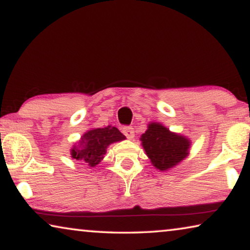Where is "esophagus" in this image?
I'll list each match as a JSON object with an SVG mask.
<instances>
[{"label":"esophagus","mask_w":250,"mask_h":250,"mask_svg":"<svg viewBox=\"0 0 250 250\" xmlns=\"http://www.w3.org/2000/svg\"><path fill=\"white\" fill-rule=\"evenodd\" d=\"M122 132L125 133V136L128 139H133V137H135V130H133L132 126H124Z\"/></svg>","instance_id":"34e87169"}]
</instances>
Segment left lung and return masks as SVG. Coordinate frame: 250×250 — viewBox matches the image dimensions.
I'll list each match as a JSON object with an SVG mask.
<instances>
[{
    "mask_svg": "<svg viewBox=\"0 0 250 250\" xmlns=\"http://www.w3.org/2000/svg\"><path fill=\"white\" fill-rule=\"evenodd\" d=\"M146 155L160 171L173 167L189 154L190 140L185 136L171 132L163 125L152 122L140 137Z\"/></svg>",
    "mask_w": 250,
    "mask_h": 250,
    "instance_id": "obj_1",
    "label": "left lung"
}]
</instances>
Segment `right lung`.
I'll list each match as a JSON object with an SVG mask.
<instances>
[{"label": "right lung", "mask_w": 250, "mask_h": 250, "mask_svg": "<svg viewBox=\"0 0 250 250\" xmlns=\"http://www.w3.org/2000/svg\"><path fill=\"white\" fill-rule=\"evenodd\" d=\"M125 139V137L115 126L95 128L87 131L71 148V157L82 161L90 167H96L106 153L108 145Z\"/></svg>", "instance_id": "1"}]
</instances>
